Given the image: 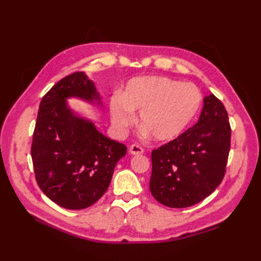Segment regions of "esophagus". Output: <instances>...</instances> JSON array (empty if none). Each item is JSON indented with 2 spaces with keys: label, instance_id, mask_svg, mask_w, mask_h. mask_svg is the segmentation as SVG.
<instances>
[{
  "label": "esophagus",
  "instance_id": "34e87169",
  "mask_svg": "<svg viewBox=\"0 0 261 261\" xmlns=\"http://www.w3.org/2000/svg\"><path fill=\"white\" fill-rule=\"evenodd\" d=\"M129 151H130L131 154H140V153H143V151H145V150H143V148L140 147V146L131 145Z\"/></svg>",
  "mask_w": 261,
  "mask_h": 261
}]
</instances>
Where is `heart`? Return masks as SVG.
Instances as JSON below:
<instances>
[{
	"label": "heart",
	"mask_w": 261,
	"mask_h": 261,
	"mask_svg": "<svg viewBox=\"0 0 261 261\" xmlns=\"http://www.w3.org/2000/svg\"><path fill=\"white\" fill-rule=\"evenodd\" d=\"M202 94L193 83L166 76L135 77L110 99L111 121L120 134L135 123L139 112L141 130L156 141L178 137L196 115Z\"/></svg>",
	"instance_id": "heart-1"
}]
</instances>
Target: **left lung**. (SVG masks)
Listing matches in <instances>:
<instances>
[{
	"label": "left lung",
	"mask_w": 261,
	"mask_h": 261,
	"mask_svg": "<svg viewBox=\"0 0 261 261\" xmlns=\"http://www.w3.org/2000/svg\"><path fill=\"white\" fill-rule=\"evenodd\" d=\"M231 145L228 112L213 94L196 124L151 152L149 188L159 203L182 208L199 203L222 181Z\"/></svg>",
	"instance_id": "left-lung-1"
}]
</instances>
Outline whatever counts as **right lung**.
<instances>
[{
	"mask_svg": "<svg viewBox=\"0 0 261 261\" xmlns=\"http://www.w3.org/2000/svg\"><path fill=\"white\" fill-rule=\"evenodd\" d=\"M70 96L99 99L94 83L83 71L56 83L40 102L31 157L36 180L47 197L62 207L82 210L107 192L126 147L76 116L66 103Z\"/></svg>",
	"mask_w": 261,
	"mask_h": 261,
	"instance_id": "1",
	"label": "right lung"
}]
</instances>
